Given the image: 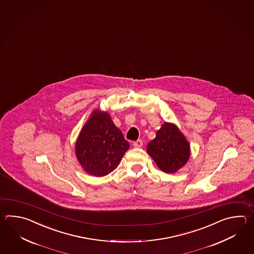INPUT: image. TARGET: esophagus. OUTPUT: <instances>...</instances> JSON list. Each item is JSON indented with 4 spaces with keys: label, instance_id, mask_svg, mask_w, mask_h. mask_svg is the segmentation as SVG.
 I'll return each instance as SVG.
<instances>
[{
    "label": "esophagus",
    "instance_id": "esophagus-1",
    "mask_svg": "<svg viewBox=\"0 0 254 254\" xmlns=\"http://www.w3.org/2000/svg\"><path fill=\"white\" fill-rule=\"evenodd\" d=\"M142 140H136V141H134L133 143H132V145H133V147H135V148H140L141 146H142Z\"/></svg>",
    "mask_w": 254,
    "mask_h": 254
}]
</instances>
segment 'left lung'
Here are the masks:
<instances>
[{"label":"left lung","mask_w":254,"mask_h":254,"mask_svg":"<svg viewBox=\"0 0 254 254\" xmlns=\"http://www.w3.org/2000/svg\"><path fill=\"white\" fill-rule=\"evenodd\" d=\"M147 152L162 172L175 173L189 161L190 146L176 125L165 122L148 143Z\"/></svg>","instance_id":"obj_1"}]
</instances>
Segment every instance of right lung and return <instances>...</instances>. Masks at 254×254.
<instances>
[{"mask_svg": "<svg viewBox=\"0 0 254 254\" xmlns=\"http://www.w3.org/2000/svg\"><path fill=\"white\" fill-rule=\"evenodd\" d=\"M129 144L111 115L96 109L80 131L75 143L76 158L88 174L103 177L118 167Z\"/></svg>", "mask_w": 254, "mask_h": 254, "instance_id": "obj_1", "label": "right lung"}]
</instances>
